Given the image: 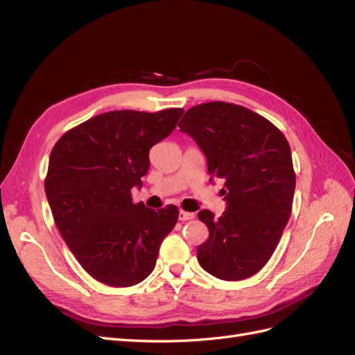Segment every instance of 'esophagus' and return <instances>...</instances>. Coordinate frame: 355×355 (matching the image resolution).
<instances>
[{
  "label": "esophagus",
  "mask_w": 355,
  "mask_h": 355,
  "mask_svg": "<svg viewBox=\"0 0 355 355\" xmlns=\"http://www.w3.org/2000/svg\"><path fill=\"white\" fill-rule=\"evenodd\" d=\"M194 218H196L194 213H189V211H185V210H180V211H179V219H180L182 222L191 220V219H194Z\"/></svg>",
  "instance_id": "esophagus-1"
}]
</instances>
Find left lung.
<instances>
[{
  "label": "left lung",
  "instance_id": "left-lung-1",
  "mask_svg": "<svg viewBox=\"0 0 355 355\" xmlns=\"http://www.w3.org/2000/svg\"><path fill=\"white\" fill-rule=\"evenodd\" d=\"M179 127L206 155L209 175L225 182L222 216L198 213L209 239L197 259L220 280L249 278L270 261L292 213L296 175L287 139L262 115L228 102L192 106Z\"/></svg>",
  "mask_w": 355,
  "mask_h": 355
}]
</instances>
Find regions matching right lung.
Wrapping results in <instances>:
<instances>
[{"instance_id": "1", "label": "right lung", "mask_w": 355, "mask_h": 355, "mask_svg": "<svg viewBox=\"0 0 355 355\" xmlns=\"http://www.w3.org/2000/svg\"><path fill=\"white\" fill-rule=\"evenodd\" d=\"M182 114V108L105 112L71 128L53 146L44 180L53 219L94 280L130 287L155 268L179 210L135 204L132 188L142 187L149 149L175 130Z\"/></svg>"}]
</instances>
